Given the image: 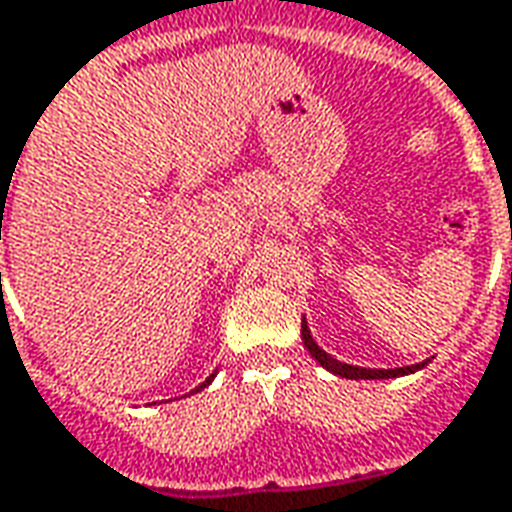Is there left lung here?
<instances>
[{"label": "left lung", "instance_id": "1", "mask_svg": "<svg viewBox=\"0 0 512 512\" xmlns=\"http://www.w3.org/2000/svg\"><path fill=\"white\" fill-rule=\"evenodd\" d=\"M302 342L308 347V353L314 356L316 364H322L328 373L333 375H342V378H353V381H381V378H398V375H412L417 370H423L426 367V361H420V364H412V367H395V370H367V367H353V364H344L339 358H333L330 353H325L316 339L311 336V328H308V322H305V316H302Z\"/></svg>", "mask_w": 512, "mask_h": 512}]
</instances>
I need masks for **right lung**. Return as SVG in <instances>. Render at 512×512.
I'll list each match as a JSON object with an SVG mask.
<instances>
[{
	"mask_svg": "<svg viewBox=\"0 0 512 512\" xmlns=\"http://www.w3.org/2000/svg\"><path fill=\"white\" fill-rule=\"evenodd\" d=\"M210 381H212V375H210V378H207V381H204V384H201V387H196V389H193V392H201V389L207 387V384H210Z\"/></svg>",
	"mask_w": 512,
	"mask_h": 512,
	"instance_id": "add662e5",
	"label": "right lung"
}]
</instances>
